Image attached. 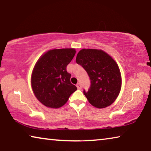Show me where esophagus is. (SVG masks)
Listing matches in <instances>:
<instances>
[{"instance_id": "obj_1", "label": "esophagus", "mask_w": 151, "mask_h": 151, "mask_svg": "<svg viewBox=\"0 0 151 151\" xmlns=\"http://www.w3.org/2000/svg\"><path fill=\"white\" fill-rule=\"evenodd\" d=\"M76 87H77L78 89H81V88H82L81 84L80 83H78L76 84Z\"/></svg>"}]
</instances>
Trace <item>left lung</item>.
Returning a JSON list of instances; mask_svg holds the SVG:
<instances>
[{
	"label": "left lung",
	"instance_id": "1",
	"mask_svg": "<svg viewBox=\"0 0 151 151\" xmlns=\"http://www.w3.org/2000/svg\"><path fill=\"white\" fill-rule=\"evenodd\" d=\"M76 62L85 68L91 79L90 88L88 92L83 91L89 103L99 109L113 103L122 85L115 60L103 50L83 48L77 54Z\"/></svg>",
	"mask_w": 151,
	"mask_h": 151
}]
</instances>
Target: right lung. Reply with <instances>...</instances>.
Wrapping results in <instances>:
<instances>
[{
    "mask_svg": "<svg viewBox=\"0 0 151 151\" xmlns=\"http://www.w3.org/2000/svg\"><path fill=\"white\" fill-rule=\"evenodd\" d=\"M75 53V48L50 50L36 63L31 75L32 89L36 98L47 107L63 106L77 89L66 71Z\"/></svg>",
    "mask_w": 151,
    "mask_h": 151,
    "instance_id": "right-lung-1",
    "label": "right lung"
}]
</instances>
